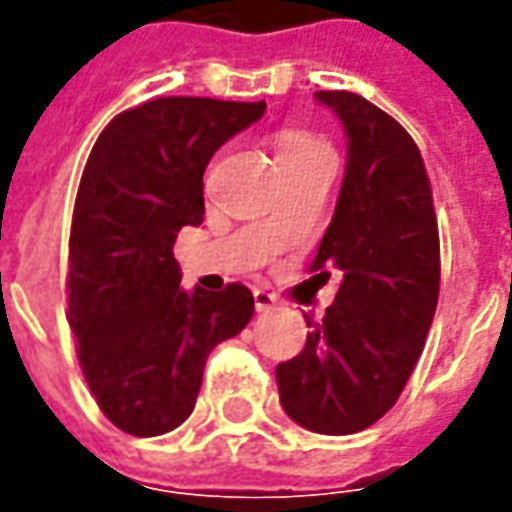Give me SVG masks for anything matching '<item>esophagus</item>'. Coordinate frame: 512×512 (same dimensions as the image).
Here are the masks:
<instances>
[{
	"label": "esophagus",
	"instance_id": "obj_1",
	"mask_svg": "<svg viewBox=\"0 0 512 512\" xmlns=\"http://www.w3.org/2000/svg\"><path fill=\"white\" fill-rule=\"evenodd\" d=\"M279 304L277 293H268V290L257 288L255 290V310L257 312H271Z\"/></svg>",
	"mask_w": 512,
	"mask_h": 512
}]
</instances>
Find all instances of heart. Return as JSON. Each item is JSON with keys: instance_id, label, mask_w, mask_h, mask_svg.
<instances>
[{"instance_id": "1", "label": "heart", "mask_w": 512, "mask_h": 512, "mask_svg": "<svg viewBox=\"0 0 512 512\" xmlns=\"http://www.w3.org/2000/svg\"><path fill=\"white\" fill-rule=\"evenodd\" d=\"M332 153L329 147L323 145L321 139H315L312 134H304V131H288L277 139V158L279 164H299V161H307V158L326 156Z\"/></svg>"}]
</instances>
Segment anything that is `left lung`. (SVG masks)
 Masks as SVG:
<instances>
[{
    "label": "left lung",
    "instance_id": "left-lung-1",
    "mask_svg": "<svg viewBox=\"0 0 512 512\" xmlns=\"http://www.w3.org/2000/svg\"><path fill=\"white\" fill-rule=\"evenodd\" d=\"M348 134L337 211L312 279L340 271L299 356L277 365L279 403L312 433L348 436L395 406L439 304V224L425 161L395 117L348 90L315 93Z\"/></svg>",
    "mask_w": 512,
    "mask_h": 512
}]
</instances>
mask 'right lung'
Masks as SVG:
<instances>
[{
  "label": "right lung",
  "mask_w": 512,
  "mask_h": 512,
  "mask_svg": "<svg viewBox=\"0 0 512 512\" xmlns=\"http://www.w3.org/2000/svg\"><path fill=\"white\" fill-rule=\"evenodd\" d=\"M263 112L266 101L153 98L120 112L90 150L68 241V323L95 403L123 433L186 422L208 354L252 321L241 282L180 288L172 246L202 222L213 153Z\"/></svg>",
  "instance_id": "right-lung-1"
}]
</instances>
